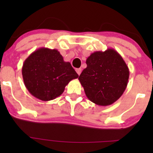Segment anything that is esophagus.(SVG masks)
<instances>
[{"instance_id": "esophagus-1", "label": "esophagus", "mask_w": 153, "mask_h": 153, "mask_svg": "<svg viewBox=\"0 0 153 153\" xmlns=\"http://www.w3.org/2000/svg\"><path fill=\"white\" fill-rule=\"evenodd\" d=\"M76 72L79 75H80L81 73V68H76Z\"/></svg>"}]
</instances>
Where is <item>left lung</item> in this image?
Wrapping results in <instances>:
<instances>
[{"label": "left lung", "mask_w": 153, "mask_h": 153, "mask_svg": "<svg viewBox=\"0 0 153 153\" xmlns=\"http://www.w3.org/2000/svg\"><path fill=\"white\" fill-rule=\"evenodd\" d=\"M79 77L85 95L100 106H108L121 97L126 89L129 68L120 54L114 49L91 53Z\"/></svg>", "instance_id": "left-lung-1"}]
</instances>
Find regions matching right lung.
Listing matches in <instances>:
<instances>
[{"label":"right lung","instance_id":"1","mask_svg":"<svg viewBox=\"0 0 153 153\" xmlns=\"http://www.w3.org/2000/svg\"><path fill=\"white\" fill-rule=\"evenodd\" d=\"M25 86L42 101L56 99L72 79L78 78L70 62H65L57 49L42 47L25 60L22 67Z\"/></svg>","mask_w":153,"mask_h":153}]
</instances>
